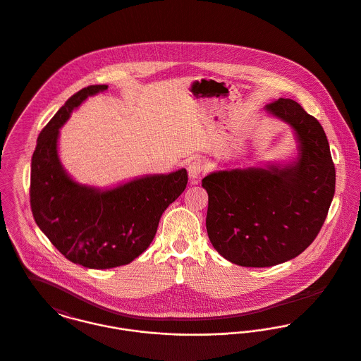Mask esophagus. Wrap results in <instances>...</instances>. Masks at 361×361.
Returning a JSON list of instances; mask_svg holds the SVG:
<instances>
[{"label": "esophagus", "mask_w": 361, "mask_h": 361, "mask_svg": "<svg viewBox=\"0 0 361 361\" xmlns=\"http://www.w3.org/2000/svg\"><path fill=\"white\" fill-rule=\"evenodd\" d=\"M187 170H188V177L191 180L192 184H197L198 180L200 178V176L203 174L204 171V166L200 159H194V161H190L188 166H187Z\"/></svg>", "instance_id": "1"}]
</instances>
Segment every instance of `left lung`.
<instances>
[{"label":"left lung","mask_w":361,"mask_h":361,"mask_svg":"<svg viewBox=\"0 0 361 361\" xmlns=\"http://www.w3.org/2000/svg\"><path fill=\"white\" fill-rule=\"evenodd\" d=\"M264 111L292 127L298 157L285 164L220 170L202 180L209 240L224 259L243 267H271L300 255L320 233L335 194V166L319 121L288 98Z\"/></svg>","instance_id":"8db88e82"}]
</instances>
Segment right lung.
I'll list each match as a JSON object with an SVG mask.
<instances>
[{
    "mask_svg": "<svg viewBox=\"0 0 361 361\" xmlns=\"http://www.w3.org/2000/svg\"><path fill=\"white\" fill-rule=\"evenodd\" d=\"M108 90L88 85L72 95L41 130L32 158L33 217L51 243L72 263L112 269L131 263L155 238L163 212L185 190V169L149 174L99 190L79 184L58 155L59 128L88 97Z\"/></svg>",
    "mask_w": 361,
    "mask_h": 361,
    "instance_id": "1",
    "label": "right lung"
}]
</instances>
